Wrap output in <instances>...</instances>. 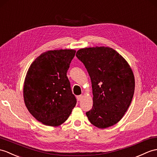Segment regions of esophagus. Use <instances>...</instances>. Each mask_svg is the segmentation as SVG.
<instances>
[{
    "label": "esophagus",
    "mask_w": 157,
    "mask_h": 157,
    "mask_svg": "<svg viewBox=\"0 0 157 157\" xmlns=\"http://www.w3.org/2000/svg\"><path fill=\"white\" fill-rule=\"evenodd\" d=\"M82 98H83V96H82V95H79V96H77V99H78V101L82 100Z\"/></svg>",
    "instance_id": "1"
}]
</instances>
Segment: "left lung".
I'll use <instances>...</instances> for the list:
<instances>
[{
	"label": "left lung",
	"mask_w": 157,
	"mask_h": 157,
	"mask_svg": "<svg viewBox=\"0 0 157 157\" xmlns=\"http://www.w3.org/2000/svg\"><path fill=\"white\" fill-rule=\"evenodd\" d=\"M92 82L93 107L86 116L93 125L106 128L122 118L132 101L135 80L128 62L108 47L79 49Z\"/></svg>",
	"instance_id": "obj_1"
}]
</instances>
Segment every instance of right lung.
<instances>
[{
  "instance_id": "add662e5",
  "label": "right lung",
  "mask_w": 157,
  "mask_h": 157,
  "mask_svg": "<svg viewBox=\"0 0 157 157\" xmlns=\"http://www.w3.org/2000/svg\"><path fill=\"white\" fill-rule=\"evenodd\" d=\"M74 49L51 50L41 53L31 64L23 86L29 112L39 122L58 126L66 121L75 106L67 71Z\"/></svg>"
}]
</instances>
